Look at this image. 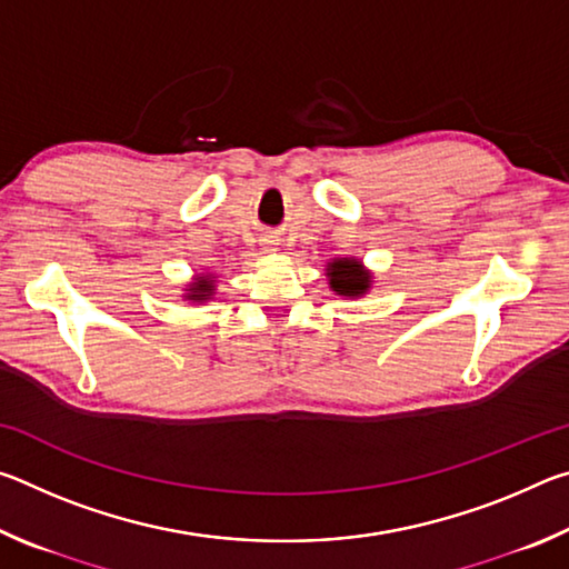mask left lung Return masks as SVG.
I'll use <instances>...</instances> for the list:
<instances>
[{
    "instance_id": "obj_1",
    "label": "left lung",
    "mask_w": 569,
    "mask_h": 569,
    "mask_svg": "<svg viewBox=\"0 0 569 569\" xmlns=\"http://www.w3.org/2000/svg\"><path fill=\"white\" fill-rule=\"evenodd\" d=\"M329 288L341 298H361L371 291L373 273L361 263V258H331L326 263Z\"/></svg>"
}]
</instances>
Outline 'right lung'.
<instances>
[{
    "mask_svg": "<svg viewBox=\"0 0 569 569\" xmlns=\"http://www.w3.org/2000/svg\"><path fill=\"white\" fill-rule=\"evenodd\" d=\"M218 276L210 273V271H203V273H196L190 278V281L182 286V301L188 303H208L213 301L216 298V291H218Z\"/></svg>",
    "mask_w": 569,
    "mask_h": 569,
    "instance_id": "1",
    "label": "right lung"
}]
</instances>
